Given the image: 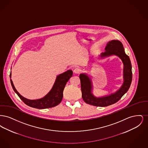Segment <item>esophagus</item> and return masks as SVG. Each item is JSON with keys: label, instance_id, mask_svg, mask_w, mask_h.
<instances>
[{"label": "esophagus", "instance_id": "obj_1", "mask_svg": "<svg viewBox=\"0 0 148 148\" xmlns=\"http://www.w3.org/2000/svg\"><path fill=\"white\" fill-rule=\"evenodd\" d=\"M74 73H75V74H79L80 73V71H81V70L80 69H79V68H75L74 70Z\"/></svg>", "mask_w": 148, "mask_h": 148}]
</instances>
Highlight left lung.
I'll list each match as a JSON object with an SVG mask.
<instances>
[{
	"label": "left lung",
	"instance_id": "obj_1",
	"mask_svg": "<svg viewBox=\"0 0 148 148\" xmlns=\"http://www.w3.org/2000/svg\"><path fill=\"white\" fill-rule=\"evenodd\" d=\"M105 52L102 53L99 58L103 59L108 56H116L121 60L123 66L124 82L119 89L109 95L101 97H97L92 94V83L90 77L86 73H82L79 77L81 83L82 98L88 104L96 106L104 107L110 106L117 101L127 92L132 81V64L129 56L125 53L124 48L121 42L113 40L107 43Z\"/></svg>",
	"mask_w": 148,
	"mask_h": 148
}]
</instances>
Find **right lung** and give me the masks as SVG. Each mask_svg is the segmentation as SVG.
Masks as SVG:
<instances>
[{
    "instance_id": "right-lung-1",
    "label": "right lung",
    "mask_w": 148,
    "mask_h": 148,
    "mask_svg": "<svg viewBox=\"0 0 148 148\" xmlns=\"http://www.w3.org/2000/svg\"><path fill=\"white\" fill-rule=\"evenodd\" d=\"M73 75V71L68 70L56 77V80L50 92L42 98L30 100L25 98L16 90L13 83L10 79V83L14 92L16 93L21 100L27 106L39 109L50 108L58 106L60 103L63 97V90L66 83ZM12 73L10 74V78Z\"/></svg>"
}]
</instances>
